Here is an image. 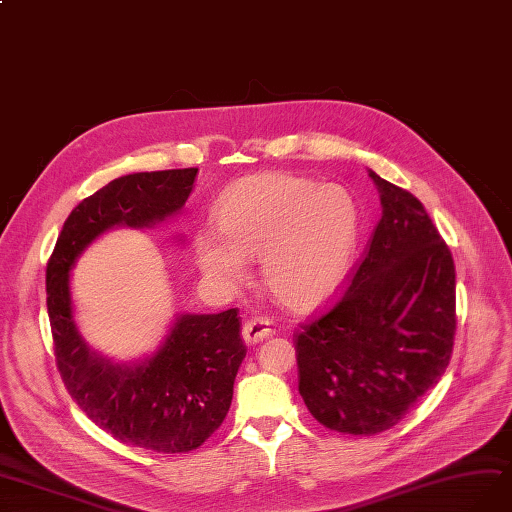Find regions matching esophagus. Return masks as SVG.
Returning <instances> with one entry per match:
<instances>
[{"label": "esophagus", "instance_id": "esophagus-1", "mask_svg": "<svg viewBox=\"0 0 512 512\" xmlns=\"http://www.w3.org/2000/svg\"><path fill=\"white\" fill-rule=\"evenodd\" d=\"M272 335V323L266 316H253L249 320H244L242 325V339L246 344H257L261 339H266Z\"/></svg>", "mask_w": 512, "mask_h": 512}]
</instances>
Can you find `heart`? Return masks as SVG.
Instances as JSON below:
<instances>
[{
  "label": "heart",
  "mask_w": 512,
  "mask_h": 512,
  "mask_svg": "<svg viewBox=\"0 0 512 512\" xmlns=\"http://www.w3.org/2000/svg\"><path fill=\"white\" fill-rule=\"evenodd\" d=\"M217 230L194 238L198 268L236 289L261 257L266 289L282 306L310 310L344 285L361 238V208L342 185L291 173H259L230 185L215 204Z\"/></svg>",
  "instance_id": "obj_1"
}]
</instances>
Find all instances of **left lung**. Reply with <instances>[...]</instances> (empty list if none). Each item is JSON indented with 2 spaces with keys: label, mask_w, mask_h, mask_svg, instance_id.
Here are the masks:
<instances>
[{
  "label": "left lung",
  "mask_w": 512,
  "mask_h": 512,
  "mask_svg": "<svg viewBox=\"0 0 512 512\" xmlns=\"http://www.w3.org/2000/svg\"><path fill=\"white\" fill-rule=\"evenodd\" d=\"M382 202L344 297L295 335L299 394L344 434L384 432L445 373L456 335V266L422 202L369 170Z\"/></svg>",
  "instance_id": "1"
}]
</instances>
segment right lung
I'll use <instances>...</instances> for the list:
<instances>
[{
	"label": "right lung",
	"mask_w": 512,
	"mask_h": 512,
	"mask_svg": "<svg viewBox=\"0 0 512 512\" xmlns=\"http://www.w3.org/2000/svg\"><path fill=\"white\" fill-rule=\"evenodd\" d=\"M198 168L113 179L67 217L46 268V304L56 367L71 399L113 439L158 453L200 447L232 405L246 356L238 310L179 314L158 350L120 365L94 352L73 318L69 272L111 227H151L181 213Z\"/></svg>",
	"instance_id": "obj_1"
}]
</instances>
